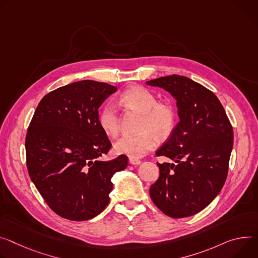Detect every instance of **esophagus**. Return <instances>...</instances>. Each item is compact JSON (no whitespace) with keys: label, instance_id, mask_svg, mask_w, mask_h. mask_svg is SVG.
I'll list each match as a JSON object with an SVG mask.
<instances>
[{"label":"esophagus","instance_id":"obj_1","mask_svg":"<svg viewBox=\"0 0 258 258\" xmlns=\"http://www.w3.org/2000/svg\"><path fill=\"white\" fill-rule=\"evenodd\" d=\"M128 161H130L131 165H134V166H138V165H140V163H141V160H139L137 158H132V157H130Z\"/></svg>","mask_w":258,"mask_h":258}]
</instances>
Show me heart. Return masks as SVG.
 I'll return each mask as SVG.
<instances>
[{"label":"heart","instance_id":"1","mask_svg":"<svg viewBox=\"0 0 258 258\" xmlns=\"http://www.w3.org/2000/svg\"><path fill=\"white\" fill-rule=\"evenodd\" d=\"M120 102L126 107L143 114L140 126L141 134L121 137L114 145L118 154L132 158H139L148 151L153 150L160 137L168 136L175 127L177 111L175 106L168 101H157L156 96L150 90L135 85L127 88L120 97ZM98 122L108 137H116L119 133V117L116 107L108 103L100 111Z\"/></svg>","mask_w":258,"mask_h":258}]
</instances>
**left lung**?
I'll return each instance as SVG.
<instances>
[{
	"label": "left lung",
	"instance_id": "obj_1",
	"mask_svg": "<svg viewBox=\"0 0 258 258\" xmlns=\"http://www.w3.org/2000/svg\"><path fill=\"white\" fill-rule=\"evenodd\" d=\"M148 85L163 88L177 101L180 121L156 156L159 177L149 194L154 205L172 218L195 215L220 192L228 172L232 126L214 93L180 75L156 78Z\"/></svg>",
	"mask_w": 258,
	"mask_h": 258
}]
</instances>
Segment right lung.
<instances>
[{"mask_svg": "<svg viewBox=\"0 0 258 258\" xmlns=\"http://www.w3.org/2000/svg\"><path fill=\"white\" fill-rule=\"evenodd\" d=\"M117 90L92 80L47 93L39 103L26 137L29 175L49 208L62 218L84 221L108 206L112 176L128 158L103 161L111 142L98 122L99 108Z\"/></svg>", "mask_w": 258, "mask_h": 258, "instance_id": "right-lung-1", "label": "right lung"}]
</instances>
